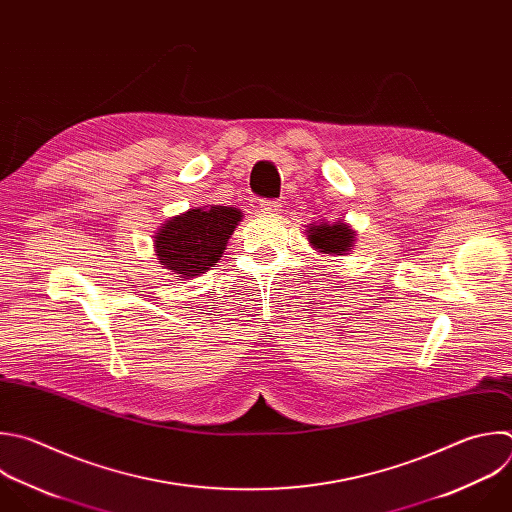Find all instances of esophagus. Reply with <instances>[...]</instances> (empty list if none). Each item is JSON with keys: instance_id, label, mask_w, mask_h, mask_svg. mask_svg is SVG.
Wrapping results in <instances>:
<instances>
[{"instance_id": "esophagus-1", "label": "esophagus", "mask_w": 512, "mask_h": 512, "mask_svg": "<svg viewBox=\"0 0 512 512\" xmlns=\"http://www.w3.org/2000/svg\"><path fill=\"white\" fill-rule=\"evenodd\" d=\"M283 203L281 201H259V211L263 215H277L281 211Z\"/></svg>"}]
</instances>
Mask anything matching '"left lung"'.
Listing matches in <instances>:
<instances>
[{"mask_svg": "<svg viewBox=\"0 0 512 512\" xmlns=\"http://www.w3.org/2000/svg\"><path fill=\"white\" fill-rule=\"evenodd\" d=\"M305 235L317 253L331 257L348 255L356 243V231L350 227V223H344V219L335 223L321 221L307 225Z\"/></svg>", "mask_w": 512, "mask_h": 512, "instance_id": "left-lung-1", "label": "left lung"}]
</instances>
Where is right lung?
<instances>
[{
  "mask_svg": "<svg viewBox=\"0 0 512 512\" xmlns=\"http://www.w3.org/2000/svg\"><path fill=\"white\" fill-rule=\"evenodd\" d=\"M241 221V209L223 205L195 207L170 217L154 235L158 263L181 279L199 277L217 265Z\"/></svg>",
  "mask_w": 512,
  "mask_h": 512,
  "instance_id": "right-lung-1",
  "label": "right lung"
}]
</instances>
